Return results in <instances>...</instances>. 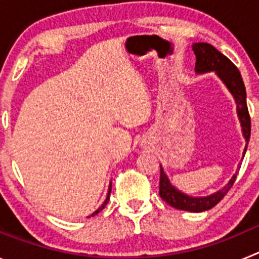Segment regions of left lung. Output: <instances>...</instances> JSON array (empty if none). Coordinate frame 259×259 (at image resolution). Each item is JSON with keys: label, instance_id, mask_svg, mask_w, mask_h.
<instances>
[{"label": "left lung", "instance_id": "left-lung-1", "mask_svg": "<svg viewBox=\"0 0 259 259\" xmlns=\"http://www.w3.org/2000/svg\"><path fill=\"white\" fill-rule=\"evenodd\" d=\"M192 50L196 56V66L194 71L196 74H207V72H215V75L222 80V83L232 95L235 104H236V113L239 116L240 125H241L242 136L245 139V148L242 152V158L245 155L248 149L249 139H250V116H249L248 106H246V91L244 81H242L241 74L232 62L223 56L221 52L215 49L212 45L207 42H194L192 45ZM240 167V164H239ZM237 172L233 174L230 182L224 185L223 188L209 196H189L180 189H178L172 183L170 182L167 174L164 172L163 167L161 164V179H159V196L168 205L178 210L191 212H202L214 207L222 198L227 194L231 187L236 180Z\"/></svg>", "mask_w": 259, "mask_h": 259}]
</instances>
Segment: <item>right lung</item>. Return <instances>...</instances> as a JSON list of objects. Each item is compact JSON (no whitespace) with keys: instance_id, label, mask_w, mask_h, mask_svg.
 Segmentation results:
<instances>
[{"instance_id":"obj_1","label":"right lung","mask_w":259,"mask_h":259,"mask_svg":"<svg viewBox=\"0 0 259 259\" xmlns=\"http://www.w3.org/2000/svg\"><path fill=\"white\" fill-rule=\"evenodd\" d=\"M110 192H111V182H110V184H109V191H107V194H106V198H105V201H104V202H102V203H101V206L98 207V209H97V210H96V211H93V212H92V214L89 215L88 218H91V217H95V215H97V214H98V212L101 211V210H102V209H104V207H105V206H106V205H107V202H109V200H110Z\"/></svg>"}]
</instances>
